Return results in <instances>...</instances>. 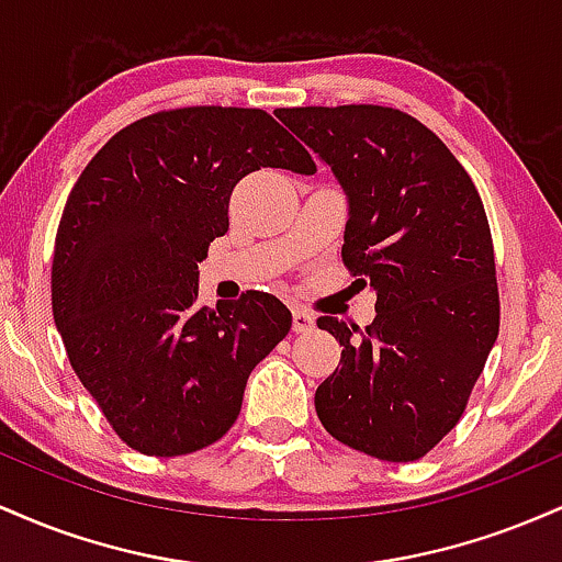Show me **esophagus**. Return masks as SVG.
I'll return each mask as SVG.
<instances>
[{"label": "esophagus", "instance_id": "1", "mask_svg": "<svg viewBox=\"0 0 562 562\" xmlns=\"http://www.w3.org/2000/svg\"><path fill=\"white\" fill-rule=\"evenodd\" d=\"M314 327V317L303 308H293V333H308Z\"/></svg>", "mask_w": 562, "mask_h": 562}]
</instances>
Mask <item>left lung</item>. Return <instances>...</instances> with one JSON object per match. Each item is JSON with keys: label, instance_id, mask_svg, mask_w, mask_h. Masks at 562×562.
<instances>
[{"label": "left lung", "instance_id": "obj_1", "mask_svg": "<svg viewBox=\"0 0 562 562\" xmlns=\"http://www.w3.org/2000/svg\"><path fill=\"white\" fill-rule=\"evenodd\" d=\"M348 195L346 269L375 288L364 333L319 317L340 370L314 393L325 430L385 462L460 423L499 335L494 243L470 173L428 126L383 105L277 108Z\"/></svg>", "mask_w": 562, "mask_h": 562}]
</instances>
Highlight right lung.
<instances>
[{"label": "right lung", "mask_w": 562, "mask_h": 562, "mask_svg": "<svg viewBox=\"0 0 562 562\" xmlns=\"http://www.w3.org/2000/svg\"><path fill=\"white\" fill-rule=\"evenodd\" d=\"M259 169L317 166L259 108L160 111L113 134L63 209L55 325L83 389L142 454L218 441L254 367L293 325L285 303L261 290L198 306V261L229 229L235 184Z\"/></svg>", "instance_id": "1"}]
</instances>
